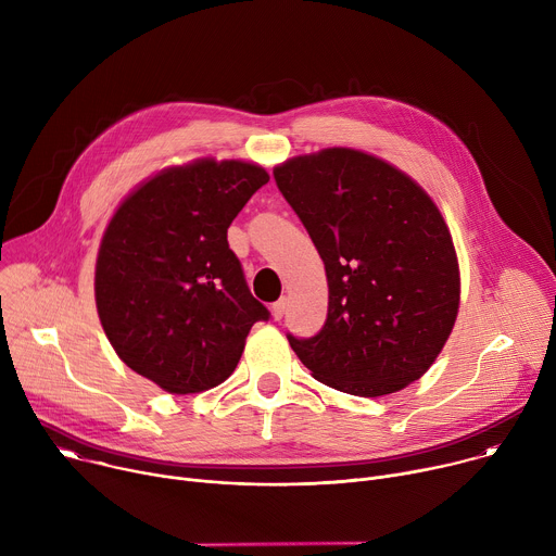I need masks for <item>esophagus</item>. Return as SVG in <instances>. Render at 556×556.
Wrapping results in <instances>:
<instances>
[{
	"instance_id": "1",
	"label": "esophagus",
	"mask_w": 556,
	"mask_h": 556,
	"mask_svg": "<svg viewBox=\"0 0 556 556\" xmlns=\"http://www.w3.org/2000/svg\"><path fill=\"white\" fill-rule=\"evenodd\" d=\"M286 299H279V301H275L273 303V316H275V321H281V316L286 314Z\"/></svg>"
}]
</instances>
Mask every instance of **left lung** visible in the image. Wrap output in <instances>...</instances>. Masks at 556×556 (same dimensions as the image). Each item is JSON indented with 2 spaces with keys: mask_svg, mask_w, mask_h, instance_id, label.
I'll use <instances>...</instances> for the list:
<instances>
[{
  "mask_svg": "<svg viewBox=\"0 0 556 556\" xmlns=\"http://www.w3.org/2000/svg\"><path fill=\"white\" fill-rule=\"evenodd\" d=\"M319 251L328 319L288 334L324 384L376 399L418 380L457 319L459 264L431 195L405 172L352 147L294 155L273 169Z\"/></svg>",
  "mask_w": 556,
  "mask_h": 556,
  "instance_id": "8db88e82",
  "label": "left lung"
}]
</instances>
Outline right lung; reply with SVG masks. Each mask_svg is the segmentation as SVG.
Returning a JSON list of instances; mask_svg holds the SVG:
<instances>
[{"label": "right lung", "mask_w": 556, "mask_h": 556, "mask_svg": "<svg viewBox=\"0 0 556 556\" xmlns=\"http://www.w3.org/2000/svg\"><path fill=\"white\" fill-rule=\"evenodd\" d=\"M270 180L247 161L157 172L114 211L97 257L94 296L118 358L169 393L224 382L268 309L251 294L226 230Z\"/></svg>", "instance_id": "add662e5"}]
</instances>
